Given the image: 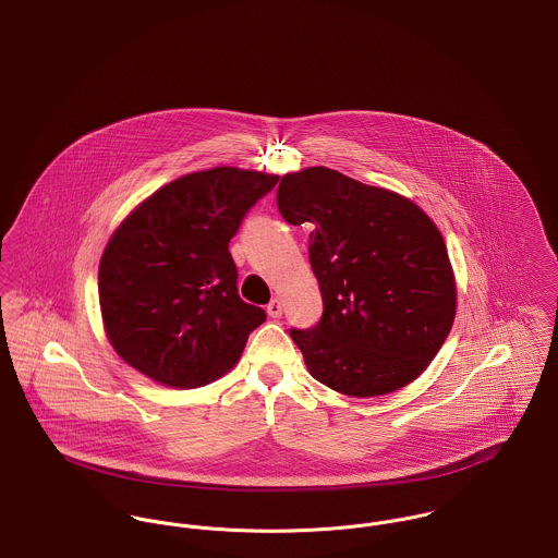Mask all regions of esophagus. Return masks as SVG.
<instances>
[{
    "instance_id": "obj_1",
    "label": "esophagus",
    "mask_w": 558,
    "mask_h": 558,
    "mask_svg": "<svg viewBox=\"0 0 558 558\" xmlns=\"http://www.w3.org/2000/svg\"><path fill=\"white\" fill-rule=\"evenodd\" d=\"M267 314L271 316V318H278V316H282V301L278 300V298H274V300L267 303Z\"/></svg>"
}]
</instances>
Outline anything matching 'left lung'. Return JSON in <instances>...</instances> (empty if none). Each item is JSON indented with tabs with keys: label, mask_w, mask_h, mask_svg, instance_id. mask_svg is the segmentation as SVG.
<instances>
[{
	"label": "left lung",
	"mask_w": 558,
	"mask_h": 558,
	"mask_svg": "<svg viewBox=\"0 0 558 558\" xmlns=\"http://www.w3.org/2000/svg\"><path fill=\"white\" fill-rule=\"evenodd\" d=\"M278 210L312 225L323 318L291 329L312 378L352 397L416 380L446 342L457 284L439 229L414 202L329 168L282 175Z\"/></svg>",
	"instance_id": "8db88e82"
}]
</instances>
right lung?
Returning a JSON list of instances; mask_svg holds the SVG:
<instances>
[{
	"instance_id": "right-lung-1",
	"label": "right lung",
	"mask_w": 558,
	"mask_h": 558,
	"mask_svg": "<svg viewBox=\"0 0 558 558\" xmlns=\"http://www.w3.org/2000/svg\"><path fill=\"white\" fill-rule=\"evenodd\" d=\"M278 175L215 168L186 173L142 202L99 260V305L112 348L175 388L210 385L267 318L240 300L229 242Z\"/></svg>"
}]
</instances>
